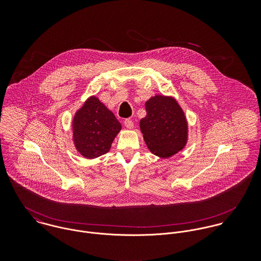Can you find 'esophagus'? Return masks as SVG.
<instances>
[{
	"mask_svg": "<svg viewBox=\"0 0 261 261\" xmlns=\"http://www.w3.org/2000/svg\"><path fill=\"white\" fill-rule=\"evenodd\" d=\"M124 125H125V127L128 128V129H133V128H134V122H133V120L129 119V118H127V119L124 120Z\"/></svg>",
	"mask_w": 261,
	"mask_h": 261,
	"instance_id": "obj_1",
	"label": "esophagus"
}]
</instances>
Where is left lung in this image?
Instances as JSON below:
<instances>
[{
  "instance_id": "1",
  "label": "left lung",
  "mask_w": 261,
  "mask_h": 261,
  "mask_svg": "<svg viewBox=\"0 0 261 261\" xmlns=\"http://www.w3.org/2000/svg\"><path fill=\"white\" fill-rule=\"evenodd\" d=\"M147 115L141 119L140 128L149 150L169 159L185 148L188 142V121L184 111L172 96L156 94L145 103Z\"/></svg>"
}]
</instances>
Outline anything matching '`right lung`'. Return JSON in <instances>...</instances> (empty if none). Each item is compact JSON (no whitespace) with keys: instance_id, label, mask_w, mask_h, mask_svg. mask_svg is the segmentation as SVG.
Instances as JSON below:
<instances>
[{"instance_id":"right-lung-1","label":"right lung","mask_w":261,"mask_h":261,"mask_svg":"<svg viewBox=\"0 0 261 261\" xmlns=\"http://www.w3.org/2000/svg\"><path fill=\"white\" fill-rule=\"evenodd\" d=\"M121 129L120 122L96 96H90L75 112L72 133L75 149L86 159H95L110 151Z\"/></svg>"}]
</instances>
